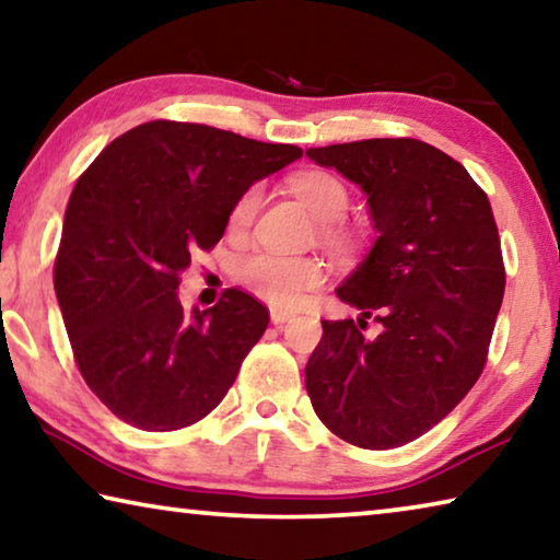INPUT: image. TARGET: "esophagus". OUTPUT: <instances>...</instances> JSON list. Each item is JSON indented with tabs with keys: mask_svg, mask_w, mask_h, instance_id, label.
Segmentation results:
<instances>
[{
	"mask_svg": "<svg viewBox=\"0 0 560 560\" xmlns=\"http://www.w3.org/2000/svg\"><path fill=\"white\" fill-rule=\"evenodd\" d=\"M294 318V312H283V308H271V324L273 326H283L287 322Z\"/></svg>",
	"mask_w": 560,
	"mask_h": 560,
	"instance_id": "34e87169",
	"label": "esophagus"
}]
</instances>
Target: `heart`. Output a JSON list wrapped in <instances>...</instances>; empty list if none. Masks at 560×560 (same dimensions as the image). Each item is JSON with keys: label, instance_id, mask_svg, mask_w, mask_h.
<instances>
[{"label": "heart", "instance_id": "b5f03b06", "mask_svg": "<svg viewBox=\"0 0 560 560\" xmlns=\"http://www.w3.org/2000/svg\"><path fill=\"white\" fill-rule=\"evenodd\" d=\"M291 189L299 197V201L312 211V214L322 221V234L328 242L341 238V232L331 221H339L346 209H349V191L336 179L334 174L326 172H304L294 176ZM261 189L252 186L242 197L236 199L232 209V226L244 229L252 224V219L259 209ZM238 281L252 291L254 296L269 301L277 308H294L304 301L312 291L322 287L324 269L322 264L312 256H289V254H273V252H256L246 256L238 266Z\"/></svg>", "mask_w": 560, "mask_h": 560}]
</instances>
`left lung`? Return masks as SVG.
I'll use <instances>...</instances> for the list:
<instances>
[{
  "label": "left lung",
  "instance_id": "1",
  "mask_svg": "<svg viewBox=\"0 0 560 560\" xmlns=\"http://www.w3.org/2000/svg\"><path fill=\"white\" fill-rule=\"evenodd\" d=\"M306 156L369 197L378 236L336 296L382 324L366 340L353 318L322 322L308 398L353 446H404L446 419L486 366L505 289L491 203L456 159L419 139H363Z\"/></svg>",
  "mask_w": 560,
  "mask_h": 560
}]
</instances>
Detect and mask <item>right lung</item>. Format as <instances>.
Segmentation results:
<instances>
[{"mask_svg": "<svg viewBox=\"0 0 560 560\" xmlns=\"http://www.w3.org/2000/svg\"><path fill=\"white\" fill-rule=\"evenodd\" d=\"M301 156L189 121H147L112 141L67 203L55 291L74 361L114 416L176 431L214 411L269 326L226 289L184 312L179 273L224 236L236 199Z\"/></svg>", "mask_w": 560, "mask_h": 560, "instance_id": "right-lung-1", "label": "right lung"}]
</instances>
